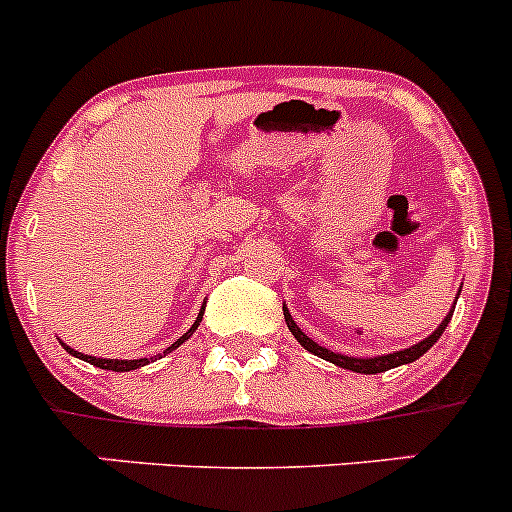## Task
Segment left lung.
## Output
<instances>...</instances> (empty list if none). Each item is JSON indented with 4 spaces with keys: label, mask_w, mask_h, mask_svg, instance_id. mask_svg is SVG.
Instances as JSON below:
<instances>
[{
    "label": "left lung",
    "mask_w": 512,
    "mask_h": 512,
    "mask_svg": "<svg viewBox=\"0 0 512 512\" xmlns=\"http://www.w3.org/2000/svg\"><path fill=\"white\" fill-rule=\"evenodd\" d=\"M284 319H286V326H289V329H291V334H294V337H296V342H299L301 347L306 349V352L316 354V357H321V359H326V362L337 364V367H342V369H352V372H359V374H377V372H387V369H392V367H399V364H410V362H415V359H420L422 354H425L427 349H430L432 344H435L437 339L442 337V332H445V326L450 324V319H452V311L445 316V319H442V324L437 326V329L430 334V337L422 339V342L415 344V347L402 349V352L382 354V357H367V359H364V357H347V354H337V352H332V349L319 347V344H316L314 339L306 337V334L301 332L299 326H296V321L291 319V314H289V309H286V306H284Z\"/></svg>",
    "instance_id": "left-lung-1"
}]
</instances>
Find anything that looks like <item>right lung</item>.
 <instances>
[{
	"mask_svg": "<svg viewBox=\"0 0 512 512\" xmlns=\"http://www.w3.org/2000/svg\"><path fill=\"white\" fill-rule=\"evenodd\" d=\"M201 319H203V311H201V314H198V319L193 321V326H191V329H188V332L183 334V337H180L178 342H173V344H170V347L165 349L163 354L173 352L175 347H180V344L186 342V339L191 337V334L196 332V329H198V324H201ZM62 347H65L67 352L72 354V357H77V359H85V362L95 364V367H100V369H113V372H130V369H138V367H143V364L153 362V359H155V357H150V359H100V357H90V354L75 352V349H70V347H67V344H62Z\"/></svg>",
	"mask_w": 512,
	"mask_h": 512,
	"instance_id": "obj_1",
	"label": "right lung"
}]
</instances>
